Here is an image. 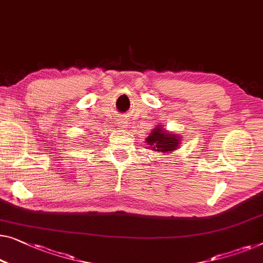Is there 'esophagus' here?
Instances as JSON below:
<instances>
[{"mask_svg":"<svg viewBox=\"0 0 263 263\" xmlns=\"http://www.w3.org/2000/svg\"><path fill=\"white\" fill-rule=\"evenodd\" d=\"M117 125H119V127H121V128H127L128 127L127 120H123V119L119 120V122H117Z\"/></svg>","mask_w":263,"mask_h":263,"instance_id":"esophagus-1","label":"esophagus"}]
</instances>
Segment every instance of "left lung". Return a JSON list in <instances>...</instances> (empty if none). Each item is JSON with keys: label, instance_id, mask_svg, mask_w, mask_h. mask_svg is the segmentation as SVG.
Masks as SVG:
<instances>
[{"label": "left lung", "instance_id": "8db88e82", "mask_svg": "<svg viewBox=\"0 0 263 263\" xmlns=\"http://www.w3.org/2000/svg\"><path fill=\"white\" fill-rule=\"evenodd\" d=\"M163 127H165L163 124H158L157 127L152 129L149 135L146 139V143L151 151L167 155L171 152L178 151L181 139L174 133L166 130Z\"/></svg>", "mask_w": 263, "mask_h": 263}]
</instances>
